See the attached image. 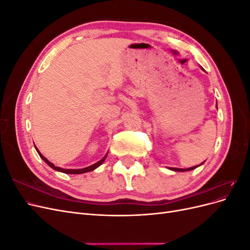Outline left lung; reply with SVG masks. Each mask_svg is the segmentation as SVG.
<instances>
[{
  "label": "left lung",
  "mask_w": 250,
  "mask_h": 250,
  "mask_svg": "<svg viewBox=\"0 0 250 250\" xmlns=\"http://www.w3.org/2000/svg\"><path fill=\"white\" fill-rule=\"evenodd\" d=\"M203 164V163H202ZM202 164H200V165H202ZM199 165V166H200ZM199 166H195V167H192V168H188V169H179V168H169L170 170H172V171H176V172H185V171H191V170H194V169H196L197 167H199Z\"/></svg>",
  "instance_id": "left-lung-1"
}]
</instances>
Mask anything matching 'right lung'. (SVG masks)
I'll return each instance as SVG.
<instances>
[{
  "label": "right lung",
  "mask_w": 250,
  "mask_h": 250,
  "mask_svg": "<svg viewBox=\"0 0 250 250\" xmlns=\"http://www.w3.org/2000/svg\"><path fill=\"white\" fill-rule=\"evenodd\" d=\"M36 148V147H35ZM36 151H37V153L40 154V156L42 158V161H44V163H47L50 167L52 168V169H54V170H56V171H58V172H62V173H65V174H82V173H86V172H89V171H93V170H95V169H97L98 167H99L100 165H102L103 163H104V161H105V158H106V156H107V153H106V155H105L102 160H100L99 162H97L96 164H94V165H92V166H89V167H86V168H83V169H62V168H59V167H55L54 166V164H52L51 162H49L46 157H44L40 151H39V149L36 148Z\"/></svg>",
  "instance_id": "obj_1"
}]
</instances>
